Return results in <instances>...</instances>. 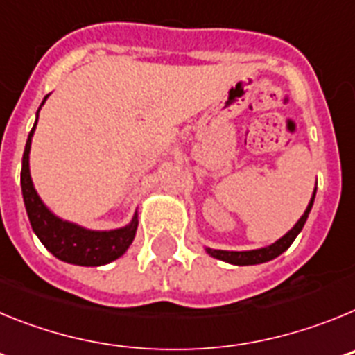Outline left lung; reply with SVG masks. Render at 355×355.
I'll use <instances>...</instances> for the list:
<instances>
[{"instance_id": "left-lung-1", "label": "left lung", "mask_w": 355, "mask_h": 355, "mask_svg": "<svg viewBox=\"0 0 355 355\" xmlns=\"http://www.w3.org/2000/svg\"><path fill=\"white\" fill-rule=\"evenodd\" d=\"M315 196H316V188H315V192H313V197H311V200H309V205H307L306 211H304V215L299 218V222H297V224H295L283 238H279L275 243H272V245L263 247V249H256V250H241V252H236V250H215V249H206V252H208L209 256H213V258L222 259V261H225V263H231V265H240V266L259 265V263L270 261V259L277 258V256H281V254H283L284 250H286L288 247L293 243V240L297 238V234L302 231L304 224H306V220H307V216H309V211H311V208H313V202H315Z\"/></svg>"}]
</instances>
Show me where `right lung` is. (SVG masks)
I'll list each match as a JSON object with an SVG mask.
<instances>
[{
	"mask_svg": "<svg viewBox=\"0 0 355 355\" xmlns=\"http://www.w3.org/2000/svg\"><path fill=\"white\" fill-rule=\"evenodd\" d=\"M46 99H48V96L44 97V101ZM39 112H37V121H39ZM37 121L33 128H31L30 135H28L26 147H24L23 155V168H21L23 199L33 233L39 236L42 245L55 258L62 259L65 263H72V265L101 266L121 258L122 254L128 250V247L131 245L135 233H137V227H139L137 213H135L133 220L121 229L90 231V229H85L81 225L58 218L40 200L30 175V147L31 137H33V131L37 128Z\"/></svg>",
	"mask_w": 355,
	"mask_h": 355,
	"instance_id": "1",
	"label": "right lung"
}]
</instances>
